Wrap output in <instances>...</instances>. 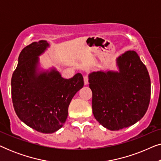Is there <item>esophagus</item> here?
Returning a JSON list of instances; mask_svg holds the SVG:
<instances>
[{
  "instance_id": "esophagus-1",
  "label": "esophagus",
  "mask_w": 161,
  "mask_h": 161,
  "mask_svg": "<svg viewBox=\"0 0 161 161\" xmlns=\"http://www.w3.org/2000/svg\"><path fill=\"white\" fill-rule=\"evenodd\" d=\"M83 80H84V84L85 85L89 84V77L84 76V78H83Z\"/></svg>"
}]
</instances>
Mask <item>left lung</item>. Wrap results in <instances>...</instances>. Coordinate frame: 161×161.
Instances as JSON below:
<instances>
[{
  "label": "left lung",
  "mask_w": 161,
  "mask_h": 161,
  "mask_svg": "<svg viewBox=\"0 0 161 161\" xmlns=\"http://www.w3.org/2000/svg\"><path fill=\"white\" fill-rule=\"evenodd\" d=\"M118 71L89 74L92 112L101 125L119 130L138 122L148 108L151 82L147 69L134 50L116 58Z\"/></svg>",
  "instance_id": "left-lung-1"
}]
</instances>
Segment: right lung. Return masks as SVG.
<instances>
[{"label": "right lung", "instance_id": "obj_1", "mask_svg": "<svg viewBox=\"0 0 161 161\" xmlns=\"http://www.w3.org/2000/svg\"><path fill=\"white\" fill-rule=\"evenodd\" d=\"M49 47L47 41L40 40L24 47L11 81L17 116L43 133H53L62 127L72 99L84 85L80 73L65 79L55 67L42 69L39 56Z\"/></svg>", "mask_w": 161, "mask_h": 161}]
</instances>
